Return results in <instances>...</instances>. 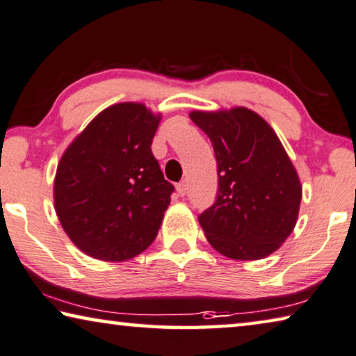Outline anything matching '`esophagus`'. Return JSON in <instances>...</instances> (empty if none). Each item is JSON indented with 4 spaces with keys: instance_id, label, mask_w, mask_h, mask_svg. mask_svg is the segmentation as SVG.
I'll return each mask as SVG.
<instances>
[{
    "instance_id": "34e87169",
    "label": "esophagus",
    "mask_w": 356,
    "mask_h": 356,
    "mask_svg": "<svg viewBox=\"0 0 356 356\" xmlns=\"http://www.w3.org/2000/svg\"><path fill=\"white\" fill-rule=\"evenodd\" d=\"M177 193L180 195V196H185L187 195V184L185 182H180V184H177Z\"/></svg>"
}]
</instances>
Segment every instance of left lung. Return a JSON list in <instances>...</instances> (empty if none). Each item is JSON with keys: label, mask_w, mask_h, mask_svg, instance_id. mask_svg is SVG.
Wrapping results in <instances>:
<instances>
[{"label": "left lung", "mask_w": 356, "mask_h": 356, "mask_svg": "<svg viewBox=\"0 0 356 356\" xmlns=\"http://www.w3.org/2000/svg\"><path fill=\"white\" fill-rule=\"evenodd\" d=\"M190 118L211 139L218 191L198 217L213 249L231 259L274 253L298 222L302 185L280 139L247 107L193 111Z\"/></svg>", "instance_id": "left-lung-1"}]
</instances>
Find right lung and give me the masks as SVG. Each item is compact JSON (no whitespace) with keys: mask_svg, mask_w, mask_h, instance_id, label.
Instances as JSON below:
<instances>
[{"mask_svg":"<svg viewBox=\"0 0 356 356\" xmlns=\"http://www.w3.org/2000/svg\"><path fill=\"white\" fill-rule=\"evenodd\" d=\"M160 120L140 103L114 104L61 156L54 180L55 212L86 255L125 261L155 241L174 190L150 149Z\"/></svg>","mask_w":356,"mask_h":356,"instance_id":"right-lung-1","label":"right lung"}]
</instances>
